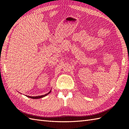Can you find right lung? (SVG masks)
Masks as SVG:
<instances>
[{"label": "right lung", "instance_id": "add662e5", "mask_svg": "<svg viewBox=\"0 0 129 129\" xmlns=\"http://www.w3.org/2000/svg\"><path fill=\"white\" fill-rule=\"evenodd\" d=\"M51 91V90H50V91H49L48 93H47V94H46L45 95H40V96H28V95H26V96L28 97V98H31V99H40V98H42L43 97L45 96H46L47 95H48L49 94H50V92Z\"/></svg>", "mask_w": 129, "mask_h": 129}]
</instances>
